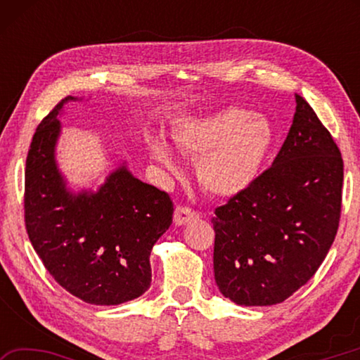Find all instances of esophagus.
<instances>
[{"instance_id": "obj_1", "label": "esophagus", "mask_w": 360, "mask_h": 360, "mask_svg": "<svg viewBox=\"0 0 360 360\" xmlns=\"http://www.w3.org/2000/svg\"><path fill=\"white\" fill-rule=\"evenodd\" d=\"M198 217V214L195 211H192L191 208H188V206H182V205H179V206H176V210H174V224L176 225H184V224H187V222H191V221H193V219H197Z\"/></svg>"}]
</instances>
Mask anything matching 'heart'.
I'll list each match as a JSON object with an SVG mask.
<instances>
[{
    "label": "heart",
    "mask_w": 360,
    "mask_h": 360,
    "mask_svg": "<svg viewBox=\"0 0 360 360\" xmlns=\"http://www.w3.org/2000/svg\"><path fill=\"white\" fill-rule=\"evenodd\" d=\"M270 119L245 108H227L176 127V148L197 160V178L206 192L233 197L252 184L276 144ZM152 154L168 169H176L172 148L152 144Z\"/></svg>",
    "instance_id": "heart-1"
}]
</instances>
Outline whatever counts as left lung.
Instances as JSON below:
<instances>
[{"instance_id":"8db88e82","label":"left lung","mask_w":360,"mask_h":360,"mask_svg":"<svg viewBox=\"0 0 360 360\" xmlns=\"http://www.w3.org/2000/svg\"><path fill=\"white\" fill-rule=\"evenodd\" d=\"M295 103L271 167L211 219L216 284L236 304L284 302L318 271L337 235L343 158L313 108L300 95Z\"/></svg>"}]
</instances>
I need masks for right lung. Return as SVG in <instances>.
<instances>
[{
	"instance_id": "1",
	"label": "right lung",
	"mask_w": 360,
	"mask_h": 360,
	"mask_svg": "<svg viewBox=\"0 0 360 360\" xmlns=\"http://www.w3.org/2000/svg\"><path fill=\"white\" fill-rule=\"evenodd\" d=\"M66 96L36 129L25 167V227L52 278L92 304H120L150 288L152 246L173 222L169 195L125 165L98 191L72 193L58 172L57 115Z\"/></svg>"
}]
</instances>
